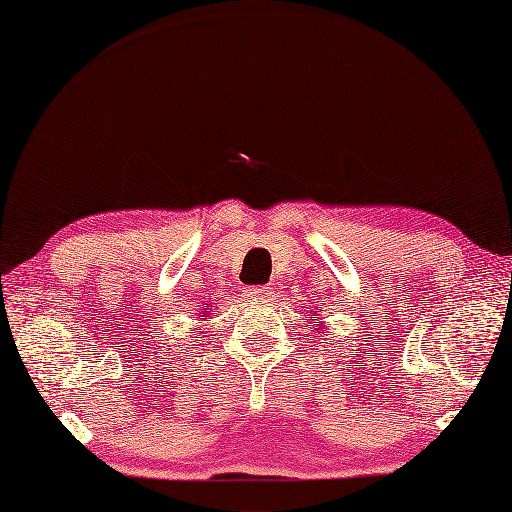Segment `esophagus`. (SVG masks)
I'll return each mask as SVG.
<instances>
[{"label":"esophagus","mask_w":512,"mask_h":512,"mask_svg":"<svg viewBox=\"0 0 512 512\" xmlns=\"http://www.w3.org/2000/svg\"><path fill=\"white\" fill-rule=\"evenodd\" d=\"M247 294H250V297L256 301H265V299H271V294H273V290L269 288V286H250L247 288Z\"/></svg>","instance_id":"esophagus-1"}]
</instances>
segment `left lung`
I'll return each mask as SVG.
<instances>
[{"label":"left lung","instance_id":"left-lung-1","mask_svg":"<svg viewBox=\"0 0 512 512\" xmlns=\"http://www.w3.org/2000/svg\"><path fill=\"white\" fill-rule=\"evenodd\" d=\"M316 316H318V314H314L312 318H316ZM312 327H314V324H312V322H309V329H312ZM316 331H322V322H318V329H316Z\"/></svg>","mask_w":512,"mask_h":512}]
</instances>
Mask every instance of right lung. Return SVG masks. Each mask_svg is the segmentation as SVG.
Listing matches in <instances>:
<instances>
[{
    "mask_svg": "<svg viewBox=\"0 0 512 512\" xmlns=\"http://www.w3.org/2000/svg\"><path fill=\"white\" fill-rule=\"evenodd\" d=\"M207 307H209V305H205V309H207ZM205 316H207V312H205Z\"/></svg>",
    "mask_w": 512,
    "mask_h": 512,
    "instance_id": "right-lung-1",
    "label": "right lung"
}]
</instances>
